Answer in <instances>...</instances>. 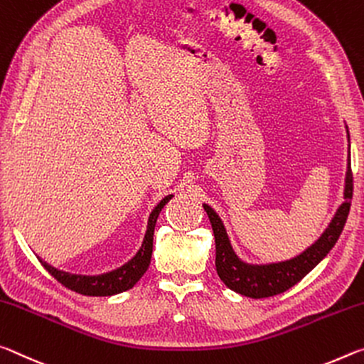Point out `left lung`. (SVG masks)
Returning a JSON list of instances; mask_svg holds the SVG:
<instances>
[{"instance_id":"left-lung-1","label":"left lung","mask_w":364,"mask_h":364,"mask_svg":"<svg viewBox=\"0 0 364 364\" xmlns=\"http://www.w3.org/2000/svg\"><path fill=\"white\" fill-rule=\"evenodd\" d=\"M343 196L345 201L337 210L329 228L326 229L324 234L311 247L306 248L301 255L295 256V258L272 264H247L242 259H238V256L230 247L223 221L210 206L203 205L208 218H210L214 240H216L218 276L221 277V281L230 290L250 296V299H267V296L282 294V291L294 287L296 282H300L331 252L342 234L343 225L347 223L350 213L351 196H353V174H351L350 159L347 178H345Z\"/></svg>"}]
</instances>
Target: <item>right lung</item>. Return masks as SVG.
Returning a JSON list of instances; mask_svg holds the SVG:
<instances>
[{
  "label": "right lung",
  "instance_id": "obj_1",
  "mask_svg": "<svg viewBox=\"0 0 364 364\" xmlns=\"http://www.w3.org/2000/svg\"><path fill=\"white\" fill-rule=\"evenodd\" d=\"M171 198L172 195L164 196V198L158 203V206L151 211L150 219H148L146 234H145V238H143V243L139 250V253H136L129 263L117 267L114 271L100 274V276H80V274H69L64 271H58L56 267L45 263L43 259H40V263L43 264L45 269L50 272L59 284H63L64 287L74 290L80 295L111 296V295L121 294V291L132 289L134 285L140 281L143 274L146 272L148 266H150L151 253H153L154 225H156V219L159 216L161 210H163L164 205L168 203Z\"/></svg>",
  "mask_w": 364,
  "mask_h": 364
}]
</instances>
